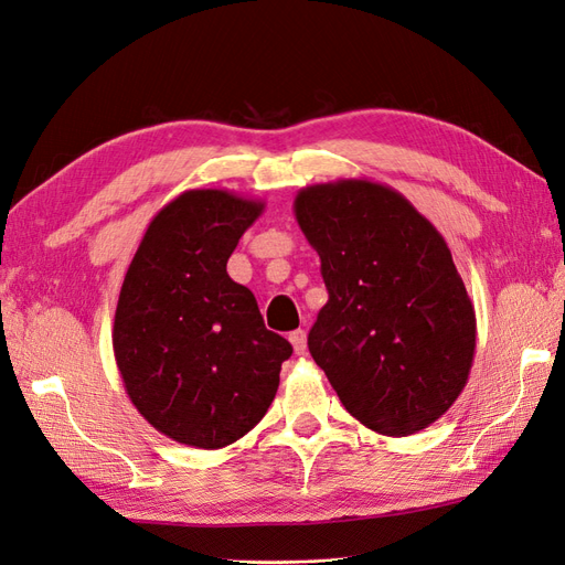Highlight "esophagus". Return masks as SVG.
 I'll list each match as a JSON object with an SVG mask.
<instances>
[{
	"instance_id": "34e87169",
	"label": "esophagus",
	"mask_w": 565,
	"mask_h": 565,
	"mask_svg": "<svg viewBox=\"0 0 565 565\" xmlns=\"http://www.w3.org/2000/svg\"><path fill=\"white\" fill-rule=\"evenodd\" d=\"M289 341H292V349L297 355L306 353V332L303 330H295L292 334H289Z\"/></svg>"
}]
</instances>
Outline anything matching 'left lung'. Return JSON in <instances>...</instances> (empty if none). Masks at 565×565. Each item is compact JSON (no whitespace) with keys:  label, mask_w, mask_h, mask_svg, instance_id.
<instances>
[{"label":"left lung","mask_w":565,"mask_h":565,"mask_svg":"<svg viewBox=\"0 0 565 565\" xmlns=\"http://www.w3.org/2000/svg\"><path fill=\"white\" fill-rule=\"evenodd\" d=\"M295 216L330 295L309 332L313 361L367 429H426L467 386L476 351L473 303L443 235L367 179L301 188Z\"/></svg>","instance_id":"obj_1"}]
</instances>
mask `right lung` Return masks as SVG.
Segmentation results:
<instances>
[{
    "label": "right lung",
    "mask_w": 565,
    "mask_h": 565,
    "mask_svg": "<svg viewBox=\"0 0 565 565\" xmlns=\"http://www.w3.org/2000/svg\"><path fill=\"white\" fill-rule=\"evenodd\" d=\"M262 212V200L216 188L181 193L150 221L119 289L113 351L127 396L183 446L218 450L252 431L292 355L226 273Z\"/></svg>",
    "instance_id": "1"
}]
</instances>
